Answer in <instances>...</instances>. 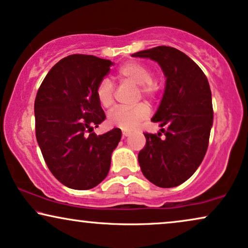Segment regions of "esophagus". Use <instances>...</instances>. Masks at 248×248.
<instances>
[{
  "instance_id": "34e87169",
  "label": "esophagus",
  "mask_w": 248,
  "mask_h": 248,
  "mask_svg": "<svg viewBox=\"0 0 248 248\" xmlns=\"http://www.w3.org/2000/svg\"><path fill=\"white\" fill-rule=\"evenodd\" d=\"M122 133H123V137H130L131 136V132L127 131V130H123V131H122Z\"/></svg>"
}]
</instances>
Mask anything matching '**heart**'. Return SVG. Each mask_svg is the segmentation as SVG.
Segmentation results:
<instances>
[{
    "mask_svg": "<svg viewBox=\"0 0 248 248\" xmlns=\"http://www.w3.org/2000/svg\"><path fill=\"white\" fill-rule=\"evenodd\" d=\"M117 78L121 82H130L139 86L143 96H153L157 91V85L152 81V73L148 67L137 61L124 63L118 69ZM96 99L104 108L111 107L114 104L112 86L108 79H104L96 88ZM149 107L146 104H139L131 108H118L108 116V123L123 130H134L149 115Z\"/></svg>",
    "mask_w": 248,
    "mask_h": 248,
    "instance_id": "1",
    "label": "heart"
}]
</instances>
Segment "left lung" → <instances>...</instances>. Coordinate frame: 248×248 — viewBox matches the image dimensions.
<instances>
[{"mask_svg":"<svg viewBox=\"0 0 248 248\" xmlns=\"http://www.w3.org/2000/svg\"><path fill=\"white\" fill-rule=\"evenodd\" d=\"M132 57L156 61L166 78L152 118L162 128L157 134L144 133L146 146L138 155L140 169L157 187H176L196 172L208 147L213 107L207 77L187 54L171 46L153 47Z\"/></svg>","mask_w":248,"mask_h":248,"instance_id":"1","label":"left lung"}]
</instances>
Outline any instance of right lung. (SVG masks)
<instances>
[{"label": "right lung", "mask_w": 248, "mask_h": 248, "mask_svg": "<svg viewBox=\"0 0 248 248\" xmlns=\"http://www.w3.org/2000/svg\"><path fill=\"white\" fill-rule=\"evenodd\" d=\"M112 65L94 56L72 54L58 61L38 89L34 105L37 143L51 173L70 189L98 186L108 174L122 138L120 128L101 136L92 132L106 120L95 92Z\"/></svg>", "instance_id": "right-lung-1"}]
</instances>
